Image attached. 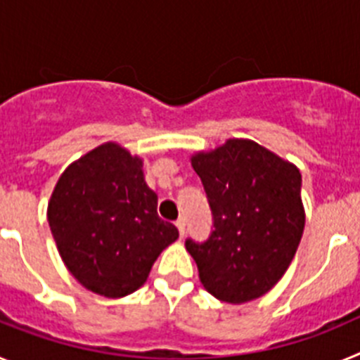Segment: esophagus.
Segmentation results:
<instances>
[{"label":"esophagus","instance_id":"obj_1","mask_svg":"<svg viewBox=\"0 0 360 360\" xmlns=\"http://www.w3.org/2000/svg\"><path fill=\"white\" fill-rule=\"evenodd\" d=\"M176 227H178V232H180V238H184V234H186V219L184 218L176 219Z\"/></svg>","mask_w":360,"mask_h":360}]
</instances>
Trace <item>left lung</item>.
<instances>
[{
    "label": "left lung",
    "mask_w": 360,
    "mask_h": 360,
    "mask_svg": "<svg viewBox=\"0 0 360 360\" xmlns=\"http://www.w3.org/2000/svg\"><path fill=\"white\" fill-rule=\"evenodd\" d=\"M212 214L207 240H186L200 281L225 303H247L287 272L303 236L301 173L250 141L193 157Z\"/></svg>",
    "instance_id": "1"
}]
</instances>
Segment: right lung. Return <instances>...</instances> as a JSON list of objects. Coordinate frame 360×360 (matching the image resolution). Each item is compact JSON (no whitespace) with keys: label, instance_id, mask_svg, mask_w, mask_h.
I'll return each instance as SVG.
<instances>
[{"label":"right lung","instance_id":"add662e5","mask_svg":"<svg viewBox=\"0 0 360 360\" xmlns=\"http://www.w3.org/2000/svg\"><path fill=\"white\" fill-rule=\"evenodd\" d=\"M142 160L120 146H98L61 174L49 203V224L73 278L104 297L142 287L178 229L158 216Z\"/></svg>","mask_w":360,"mask_h":360}]
</instances>
